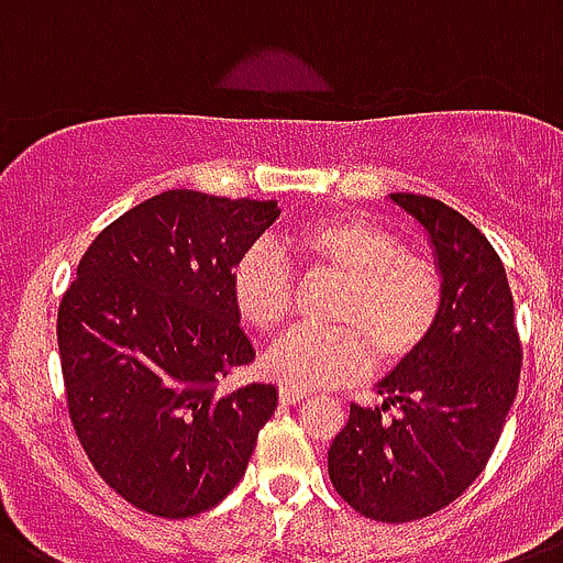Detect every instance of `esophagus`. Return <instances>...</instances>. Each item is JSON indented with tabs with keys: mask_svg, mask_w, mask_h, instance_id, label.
<instances>
[{
	"mask_svg": "<svg viewBox=\"0 0 563 563\" xmlns=\"http://www.w3.org/2000/svg\"><path fill=\"white\" fill-rule=\"evenodd\" d=\"M306 398L303 389H295V386H280V400L286 406H295Z\"/></svg>",
	"mask_w": 563,
	"mask_h": 563,
	"instance_id": "obj_1",
	"label": "esophagus"
}]
</instances>
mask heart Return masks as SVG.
Listing matches in <instances>:
<instances>
[{"label":"heart","instance_id":"heart-1","mask_svg":"<svg viewBox=\"0 0 563 563\" xmlns=\"http://www.w3.org/2000/svg\"><path fill=\"white\" fill-rule=\"evenodd\" d=\"M286 245L306 266L346 280L334 306L338 329H297L268 349L263 369L274 380L334 389L366 375L372 352L384 366H398L427 346L441 320L443 280L427 257L404 252L395 231L363 214H332L297 225ZM231 300L243 323L274 332L295 309V274L280 254L254 245L231 268Z\"/></svg>","mask_w":563,"mask_h":563}]
</instances>
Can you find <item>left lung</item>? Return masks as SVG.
I'll return each mask as SVG.
<instances>
[{
	"mask_svg": "<svg viewBox=\"0 0 563 563\" xmlns=\"http://www.w3.org/2000/svg\"><path fill=\"white\" fill-rule=\"evenodd\" d=\"M389 200L427 231L443 311L427 346L377 384L384 404H352L329 446V478L372 521L406 523L450 507L484 472L523 357L507 272L489 240L441 200Z\"/></svg>",
	"mask_w": 563,
	"mask_h": 563,
	"instance_id": "obj_1",
	"label": "left lung"
}]
</instances>
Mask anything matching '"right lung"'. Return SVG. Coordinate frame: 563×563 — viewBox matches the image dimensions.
I'll list each match as a JSON object with an SVG mask.
<instances>
[{
  "instance_id": "add662e5",
  "label": "right lung",
  "mask_w": 563,
  "mask_h": 563,
  "mask_svg": "<svg viewBox=\"0 0 563 563\" xmlns=\"http://www.w3.org/2000/svg\"><path fill=\"white\" fill-rule=\"evenodd\" d=\"M277 217V200L163 191L99 231L63 295L70 423L99 478L143 512L220 504L277 409L272 384L220 389L254 361L231 268Z\"/></svg>"
}]
</instances>
